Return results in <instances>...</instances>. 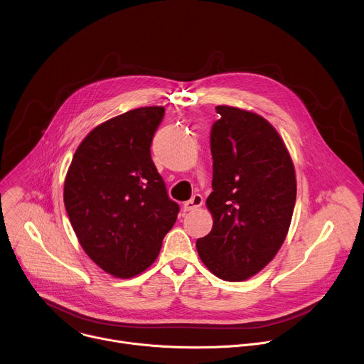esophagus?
Here are the masks:
<instances>
[{
    "instance_id": "34e87169",
    "label": "esophagus",
    "mask_w": 364,
    "mask_h": 364,
    "mask_svg": "<svg viewBox=\"0 0 364 364\" xmlns=\"http://www.w3.org/2000/svg\"><path fill=\"white\" fill-rule=\"evenodd\" d=\"M201 204H203V197L200 194H194L188 201L184 203L183 210L184 212H191V210L197 209V207H200Z\"/></svg>"
}]
</instances>
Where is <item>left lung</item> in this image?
Here are the masks:
<instances>
[{"instance_id": "left-lung-1", "label": "left lung", "mask_w": 364, "mask_h": 364, "mask_svg": "<svg viewBox=\"0 0 364 364\" xmlns=\"http://www.w3.org/2000/svg\"><path fill=\"white\" fill-rule=\"evenodd\" d=\"M210 132L213 191L205 205L210 233L197 239L201 262L223 281H246L281 249L294 213L296 178L277 129L261 115L216 107Z\"/></svg>"}]
</instances>
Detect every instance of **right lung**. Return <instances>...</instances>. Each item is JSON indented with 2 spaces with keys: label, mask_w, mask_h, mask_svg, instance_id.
I'll list each match as a JSON object with an SVG mask.
<instances>
[{
  "label": "right lung",
  "mask_w": 364,
  "mask_h": 364,
  "mask_svg": "<svg viewBox=\"0 0 364 364\" xmlns=\"http://www.w3.org/2000/svg\"><path fill=\"white\" fill-rule=\"evenodd\" d=\"M164 107L128 111L93 128L69 166L63 200L86 255L107 274L132 278L157 259L180 207L151 160Z\"/></svg>",
  "instance_id": "1"
}]
</instances>
